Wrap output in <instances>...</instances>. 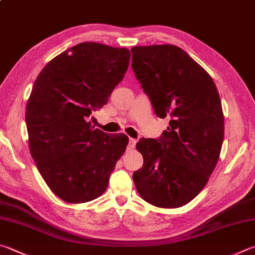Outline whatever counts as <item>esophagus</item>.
Returning a JSON list of instances; mask_svg holds the SVG:
<instances>
[{"label": "esophagus", "instance_id": "esophagus-1", "mask_svg": "<svg viewBox=\"0 0 255 255\" xmlns=\"http://www.w3.org/2000/svg\"><path fill=\"white\" fill-rule=\"evenodd\" d=\"M136 142H137L136 139H133V138H129V145H128L129 148H135Z\"/></svg>", "mask_w": 255, "mask_h": 255}]
</instances>
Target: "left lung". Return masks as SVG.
<instances>
[{"label": "left lung", "mask_w": 255, "mask_h": 255, "mask_svg": "<svg viewBox=\"0 0 255 255\" xmlns=\"http://www.w3.org/2000/svg\"><path fill=\"white\" fill-rule=\"evenodd\" d=\"M131 68L157 117H170L158 139L141 138L143 165L132 179L142 200L163 208L191 202L208 182L224 138L219 91L200 64L173 44L133 47Z\"/></svg>", "instance_id": "8db88e82"}]
</instances>
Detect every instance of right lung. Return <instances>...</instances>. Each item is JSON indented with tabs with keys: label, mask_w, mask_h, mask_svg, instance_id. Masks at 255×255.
<instances>
[{
	"label": "right lung",
	"mask_w": 255,
	"mask_h": 255,
	"mask_svg": "<svg viewBox=\"0 0 255 255\" xmlns=\"http://www.w3.org/2000/svg\"><path fill=\"white\" fill-rule=\"evenodd\" d=\"M129 60L126 48L83 42L51 60L34 81L25 108L30 152L63 201L99 197L126 149V135L109 136L88 118L108 103Z\"/></svg>",
	"instance_id": "obj_1"
}]
</instances>
